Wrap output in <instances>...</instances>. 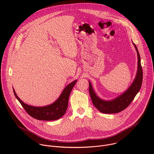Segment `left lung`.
<instances>
[{"label":"left lung","mask_w":154,"mask_h":154,"mask_svg":"<svg viewBox=\"0 0 154 154\" xmlns=\"http://www.w3.org/2000/svg\"><path fill=\"white\" fill-rule=\"evenodd\" d=\"M134 45L138 55V71L133 83L128 89L122 95L111 101H105L99 98L95 94L91 83L89 82V92L93 103L101 113L110 114L119 113L125 109L133 101L135 97L140 90L143 82V69L141 64L140 55L137 47Z\"/></svg>","instance_id":"8db88e82"}]
</instances>
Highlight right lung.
Returning a JSON list of instances; mask_svg holds the SVG:
<instances>
[{
  "mask_svg": "<svg viewBox=\"0 0 154 154\" xmlns=\"http://www.w3.org/2000/svg\"><path fill=\"white\" fill-rule=\"evenodd\" d=\"M77 80H75L66 86L59 98L52 104L42 106H33L24 103L16 95L13 90L14 94L19 100L26 112L32 118L41 121H54L62 117L66 111L70 93Z\"/></svg>",
  "mask_w": 154,
  "mask_h": 154,
  "instance_id": "add662e5",
  "label": "right lung"
}]
</instances>
